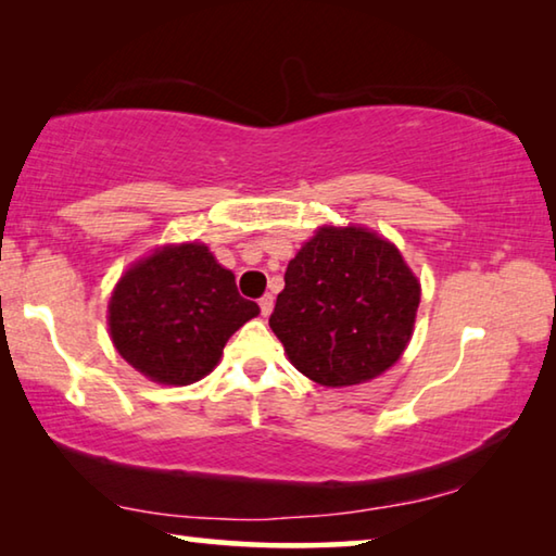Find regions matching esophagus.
<instances>
[{
    "instance_id": "1",
    "label": "esophagus",
    "mask_w": 556,
    "mask_h": 556,
    "mask_svg": "<svg viewBox=\"0 0 556 556\" xmlns=\"http://www.w3.org/2000/svg\"><path fill=\"white\" fill-rule=\"evenodd\" d=\"M271 308H275V296L265 294V296L260 299V312H262V316H269Z\"/></svg>"
}]
</instances>
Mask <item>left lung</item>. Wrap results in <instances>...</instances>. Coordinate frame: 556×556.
Returning <instances> with one entry per match:
<instances>
[{
    "mask_svg": "<svg viewBox=\"0 0 556 556\" xmlns=\"http://www.w3.org/2000/svg\"><path fill=\"white\" fill-rule=\"evenodd\" d=\"M419 296L392 242L355 225L321 228L289 262L269 326L299 372L348 388L400 361Z\"/></svg>",
    "mask_w": 556,
    "mask_h": 556,
    "instance_id": "obj_1",
    "label": "left lung"
}]
</instances>
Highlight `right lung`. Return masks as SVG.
<instances>
[{"label": "right lung", "instance_id": "right-lung-1", "mask_svg": "<svg viewBox=\"0 0 556 556\" xmlns=\"http://www.w3.org/2000/svg\"><path fill=\"white\" fill-rule=\"evenodd\" d=\"M260 314L201 242L166 244L131 265L108 304L110 336L131 368L191 384L218 365L228 338Z\"/></svg>", "mask_w": 556, "mask_h": 556}]
</instances>
